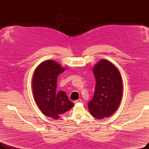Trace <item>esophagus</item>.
Returning a JSON list of instances; mask_svg holds the SVG:
<instances>
[{
  "label": "esophagus",
  "instance_id": "34e87169",
  "mask_svg": "<svg viewBox=\"0 0 149 149\" xmlns=\"http://www.w3.org/2000/svg\"><path fill=\"white\" fill-rule=\"evenodd\" d=\"M81 102H82V100L81 99H79V100H75L74 101L75 103H81Z\"/></svg>",
  "mask_w": 149,
  "mask_h": 149
}]
</instances>
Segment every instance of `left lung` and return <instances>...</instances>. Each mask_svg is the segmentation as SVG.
I'll return each mask as SVG.
<instances>
[{
  "label": "left lung",
  "instance_id": "left-lung-1",
  "mask_svg": "<svg viewBox=\"0 0 149 149\" xmlns=\"http://www.w3.org/2000/svg\"><path fill=\"white\" fill-rule=\"evenodd\" d=\"M96 80L94 95L88 103L91 114L101 120L118 109L123 95V82L117 68L107 60L98 61L92 68Z\"/></svg>",
  "mask_w": 149,
  "mask_h": 149
}]
</instances>
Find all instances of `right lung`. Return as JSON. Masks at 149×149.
<instances>
[{
  "mask_svg": "<svg viewBox=\"0 0 149 149\" xmlns=\"http://www.w3.org/2000/svg\"><path fill=\"white\" fill-rule=\"evenodd\" d=\"M65 69L56 61L46 60L36 68L33 75V91L36 102L44 115L54 119H58L59 115L74 106L65 92H56L57 77Z\"/></svg>",
  "mask_w": 149,
  "mask_h": 149,
  "instance_id": "add662e5",
  "label": "right lung"
}]
</instances>
